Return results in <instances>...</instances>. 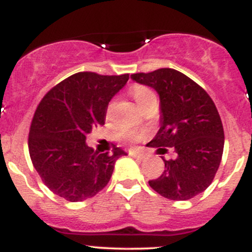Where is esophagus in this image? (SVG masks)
Here are the masks:
<instances>
[{
  "label": "esophagus",
  "mask_w": 252,
  "mask_h": 252,
  "mask_svg": "<svg viewBox=\"0 0 252 252\" xmlns=\"http://www.w3.org/2000/svg\"><path fill=\"white\" fill-rule=\"evenodd\" d=\"M129 155L132 156V158H143L146 154H143V153H138V152H135V150H129Z\"/></svg>",
  "instance_id": "esophagus-1"
}]
</instances>
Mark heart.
Wrapping results in <instances>:
<instances>
[{
  "instance_id": "heart-1",
  "label": "heart",
  "mask_w": 252,
  "mask_h": 252,
  "mask_svg": "<svg viewBox=\"0 0 252 252\" xmlns=\"http://www.w3.org/2000/svg\"><path fill=\"white\" fill-rule=\"evenodd\" d=\"M130 94H131L132 98L136 100V103H137V105L141 109H143L144 106H147L150 103L156 102V94H154V91L146 85H134L130 89ZM112 105H114V102L109 104L108 112H110ZM121 136H122L124 140L130 141V142H135V141L140 140L142 134L138 131H135V130H124V131L121 132Z\"/></svg>"
}]
</instances>
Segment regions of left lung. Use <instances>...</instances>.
Returning <instances> with one entry per match:
<instances>
[{
	"label": "left lung",
	"instance_id": "left-lung-1",
	"mask_svg": "<svg viewBox=\"0 0 252 252\" xmlns=\"http://www.w3.org/2000/svg\"><path fill=\"white\" fill-rule=\"evenodd\" d=\"M160 96V129L147 146L162 158L164 170L149 181L155 192L170 200H189L213 181L224 150V129L212 98L190 78L173 68L131 74Z\"/></svg>",
	"mask_w": 252,
	"mask_h": 252
}]
</instances>
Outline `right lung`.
I'll use <instances>...</instances> for the list:
<instances>
[{
	"label": "right lung",
	"instance_id": "add662e5",
	"mask_svg": "<svg viewBox=\"0 0 252 252\" xmlns=\"http://www.w3.org/2000/svg\"><path fill=\"white\" fill-rule=\"evenodd\" d=\"M129 74L78 72L50 90L35 110L28 149L34 168L54 194L76 202L92 198L108 185L115 162L126 153L94 152L86 135L105 123L111 98Z\"/></svg>",
	"mask_w": 252,
	"mask_h": 252
}]
</instances>
